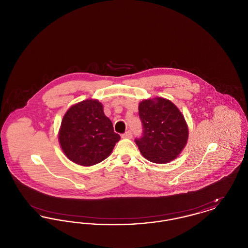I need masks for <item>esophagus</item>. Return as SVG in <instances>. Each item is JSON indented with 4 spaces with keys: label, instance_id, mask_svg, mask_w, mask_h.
I'll list each match as a JSON object with an SVG mask.
<instances>
[{
    "label": "esophagus",
    "instance_id": "esophagus-1",
    "mask_svg": "<svg viewBox=\"0 0 248 248\" xmlns=\"http://www.w3.org/2000/svg\"><path fill=\"white\" fill-rule=\"evenodd\" d=\"M124 139H132V137H133V134H132V132L128 130V131H126L125 133H124L123 134V136H122Z\"/></svg>",
    "mask_w": 248,
    "mask_h": 248
}]
</instances>
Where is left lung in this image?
<instances>
[{"instance_id": "1", "label": "left lung", "mask_w": 248, "mask_h": 248, "mask_svg": "<svg viewBox=\"0 0 248 248\" xmlns=\"http://www.w3.org/2000/svg\"><path fill=\"white\" fill-rule=\"evenodd\" d=\"M139 114L143 133L135 140L142 155L155 164H165L184 149L189 136L184 116L172 103L162 97L140 103Z\"/></svg>"}]
</instances>
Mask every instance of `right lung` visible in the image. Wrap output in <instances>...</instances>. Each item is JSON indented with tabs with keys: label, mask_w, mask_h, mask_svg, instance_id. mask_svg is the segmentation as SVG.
<instances>
[{
	"label": "right lung",
	"mask_w": 248,
	"mask_h": 248,
	"mask_svg": "<svg viewBox=\"0 0 248 248\" xmlns=\"http://www.w3.org/2000/svg\"><path fill=\"white\" fill-rule=\"evenodd\" d=\"M59 143L75 164L90 166L102 162L112 152L120 136L98 100L87 99L71 107L61 122Z\"/></svg>",
	"instance_id": "1"
}]
</instances>
